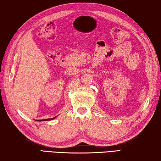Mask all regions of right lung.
Instances as JSON below:
<instances>
[{
    "instance_id": "add662e5",
    "label": "right lung",
    "mask_w": 161,
    "mask_h": 161,
    "mask_svg": "<svg viewBox=\"0 0 161 161\" xmlns=\"http://www.w3.org/2000/svg\"><path fill=\"white\" fill-rule=\"evenodd\" d=\"M56 117H53V118H51V119H39V120H36L38 121V122H42V121H49V120H53V119H55Z\"/></svg>"
}]
</instances>
